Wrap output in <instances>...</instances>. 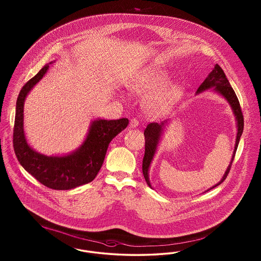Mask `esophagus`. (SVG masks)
I'll list each match as a JSON object with an SVG mask.
<instances>
[{
	"mask_svg": "<svg viewBox=\"0 0 261 261\" xmlns=\"http://www.w3.org/2000/svg\"><path fill=\"white\" fill-rule=\"evenodd\" d=\"M138 125H139V120L137 118H132L130 120V127L131 128H136V127H138Z\"/></svg>",
	"mask_w": 261,
	"mask_h": 261,
	"instance_id": "1",
	"label": "esophagus"
}]
</instances>
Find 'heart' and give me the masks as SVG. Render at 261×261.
<instances>
[{"label": "heart", "mask_w": 261, "mask_h": 261, "mask_svg": "<svg viewBox=\"0 0 261 261\" xmlns=\"http://www.w3.org/2000/svg\"><path fill=\"white\" fill-rule=\"evenodd\" d=\"M169 76L163 70H150L140 75L131 84V90L138 95L153 93L168 83ZM181 94L179 85H171L148 100V106L155 112H165Z\"/></svg>", "instance_id": "obj_1"}]
</instances>
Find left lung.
<instances>
[{"label": "left lung", "mask_w": 261, "mask_h": 261, "mask_svg": "<svg viewBox=\"0 0 261 261\" xmlns=\"http://www.w3.org/2000/svg\"><path fill=\"white\" fill-rule=\"evenodd\" d=\"M212 87H214L213 90L216 93L223 96L232 108V111L235 114L237 120V138L236 145H235V149L233 151L232 160L230 162V164L228 165L222 179L215 186L211 188L210 190L220 185L226 179L227 175L229 174L232 162L234 161V158H235V154H236V150L238 149L240 139H241L243 130H244V116H243V112L241 110L239 99L237 98L236 94H235L233 88L231 87L226 75L224 73L223 69L218 64H215L213 70L205 78V80L201 83V85L197 90V94L201 93L202 91H205V90L211 89ZM167 121L168 120H164L160 124L158 122L149 123L147 126V128L145 129V132H144L146 144H145V155H144V159H143V174H144V177L146 179L147 184L150 188H151V186H150L149 180V168L150 166V162L152 161L153 155L155 153V150L158 149V145H159V142L161 140V137H162V132H163V128H164L165 125L167 124ZM210 190H207V191H210Z\"/></svg>", "instance_id": "obj_1"}]
</instances>
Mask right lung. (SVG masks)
Masks as SVG:
<instances>
[{"label": "right lung", "instance_id": "1", "mask_svg": "<svg viewBox=\"0 0 261 261\" xmlns=\"http://www.w3.org/2000/svg\"><path fill=\"white\" fill-rule=\"evenodd\" d=\"M51 62H50V64ZM46 64L19 92L16 100L13 127V149L21 166L35 179L54 190H69L90 183L95 179L105 161L112 139L124 130L127 118L92 121L83 144L73 152L62 156H47L32 149L23 130V107L26 96L48 71Z\"/></svg>", "mask_w": 261, "mask_h": 261}]
</instances>
